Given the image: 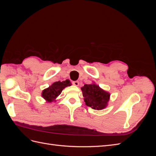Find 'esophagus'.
I'll use <instances>...</instances> for the list:
<instances>
[{
  "mask_svg": "<svg viewBox=\"0 0 156 156\" xmlns=\"http://www.w3.org/2000/svg\"><path fill=\"white\" fill-rule=\"evenodd\" d=\"M72 84H73V85L77 86V87H78V86L79 85V81H73V82H72Z\"/></svg>",
  "mask_w": 156,
  "mask_h": 156,
  "instance_id": "1",
  "label": "esophagus"
}]
</instances>
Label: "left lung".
Listing matches in <instances>:
<instances>
[{
	"instance_id": "obj_1",
	"label": "left lung",
	"mask_w": 156,
	"mask_h": 156,
	"mask_svg": "<svg viewBox=\"0 0 156 156\" xmlns=\"http://www.w3.org/2000/svg\"><path fill=\"white\" fill-rule=\"evenodd\" d=\"M81 90L84 101L87 106L96 110H102L107 107L110 94L95 83L84 84L81 88Z\"/></svg>"
}]
</instances>
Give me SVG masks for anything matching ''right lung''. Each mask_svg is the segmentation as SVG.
I'll return each instance as SVG.
<instances>
[{"mask_svg":"<svg viewBox=\"0 0 156 156\" xmlns=\"http://www.w3.org/2000/svg\"><path fill=\"white\" fill-rule=\"evenodd\" d=\"M71 83L69 79L62 82H55L51 85L44 89L41 93V96L47 101V102H53L55 101V99L57 98L62 92V90L68 86H71Z\"/></svg>","mask_w":156,"mask_h":156,"instance_id":"1","label":"right lung"}]
</instances>
